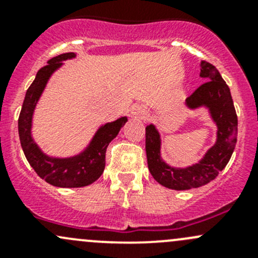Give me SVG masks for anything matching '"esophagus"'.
Instances as JSON below:
<instances>
[{"label": "esophagus", "mask_w": 258, "mask_h": 258, "mask_svg": "<svg viewBox=\"0 0 258 258\" xmlns=\"http://www.w3.org/2000/svg\"><path fill=\"white\" fill-rule=\"evenodd\" d=\"M132 116L139 117V118H146L147 117V110L144 106H135L131 111Z\"/></svg>", "instance_id": "obj_1"}]
</instances>
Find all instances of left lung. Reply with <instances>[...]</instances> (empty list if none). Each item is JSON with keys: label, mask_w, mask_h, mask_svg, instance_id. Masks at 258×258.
<instances>
[{"label": "left lung", "mask_w": 258, "mask_h": 258, "mask_svg": "<svg viewBox=\"0 0 258 258\" xmlns=\"http://www.w3.org/2000/svg\"><path fill=\"white\" fill-rule=\"evenodd\" d=\"M200 76L207 80L186 100L189 108L206 106L217 124V141L199 163L186 168L166 165L160 155V134L153 124L146 127V155L148 170L162 186L177 191L197 188L215 179L226 167L237 141V114L228 86L218 70L207 61H201Z\"/></svg>", "instance_id": "8db88e82"}]
</instances>
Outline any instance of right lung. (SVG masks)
<instances>
[{
  "mask_svg": "<svg viewBox=\"0 0 258 258\" xmlns=\"http://www.w3.org/2000/svg\"><path fill=\"white\" fill-rule=\"evenodd\" d=\"M74 52L58 54L38 70L36 79L26 92L25 101L18 117V135L23 153L31 167L41 178L52 186L83 187L88 186L102 175L106 165V150L119 130L127 122L126 117L106 123L96 132L90 146L79 156L71 158H51L46 156L31 136L32 114L46 83L54 70L61 66V61L74 58Z\"/></svg>",
  "mask_w": 258,
  "mask_h": 258,
  "instance_id": "add662e5",
  "label": "right lung"
}]
</instances>
